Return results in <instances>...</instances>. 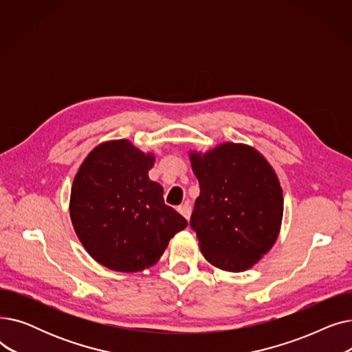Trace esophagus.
<instances>
[{
  "mask_svg": "<svg viewBox=\"0 0 352 352\" xmlns=\"http://www.w3.org/2000/svg\"><path fill=\"white\" fill-rule=\"evenodd\" d=\"M178 212L186 219H190V217H191V206L188 204V202H186V204H182V206L178 207Z\"/></svg>",
  "mask_w": 352,
  "mask_h": 352,
  "instance_id": "1",
  "label": "esophagus"
}]
</instances>
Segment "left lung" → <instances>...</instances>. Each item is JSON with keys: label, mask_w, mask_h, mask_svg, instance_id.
I'll list each match as a JSON object with an SVG mask.
<instances>
[{"label": "left lung", "mask_w": 352, "mask_h": 352, "mask_svg": "<svg viewBox=\"0 0 352 352\" xmlns=\"http://www.w3.org/2000/svg\"><path fill=\"white\" fill-rule=\"evenodd\" d=\"M199 182L190 226L214 267L241 272L261 260L278 238L284 198L278 177L255 148L224 142L190 153Z\"/></svg>", "instance_id": "1"}]
</instances>
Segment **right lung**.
Returning a JSON list of instances; mask_svg holds the SVG:
<instances>
[{"instance_id":"obj_1","label":"right lung","mask_w":352,"mask_h":352,"mask_svg":"<svg viewBox=\"0 0 352 352\" xmlns=\"http://www.w3.org/2000/svg\"><path fill=\"white\" fill-rule=\"evenodd\" d=\"M154 154L128 140L97 145L74 178L69 215L81 244L101 265L137 272L154 265L170 239L188 226L165 206L164 190L148 178Z\"/></svg>"}]
</instances>
